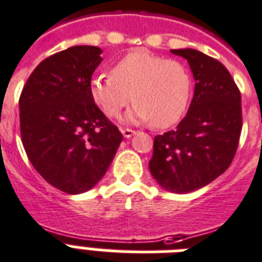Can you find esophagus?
<instances>
[{
  "mask_svg": "<svg viewBox=\"0 0 262 262\" xmlns=\"http://www.w3.org/2000/svg\"><path fill=\"white\" fill-rule=\"evenodd\" d=\"M121 134H123V137L124 138H131L135 134L134 129H129V128H123L121 129Z\"/></svg>",
  "mask_w": 262,
  "mask_h": 262,
  "instance_id": "1",
  "label": "esophagus"
}]
</instances>
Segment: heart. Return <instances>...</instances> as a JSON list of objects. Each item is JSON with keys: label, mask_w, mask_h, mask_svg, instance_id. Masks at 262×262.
<instances>
[{"label": "heart", "mask_w": 262, "mask_h": 262, "mask_svg": "<svg viewBox=\"0 0 262 262\" xmlns=\"http://www.w3.org/2000/svg\"><path fill=\"white\" fill-rule=\"evenodd\" d=\"M90 94L109 117H117L129 101V123H149L168 128L183 117L191 97L187 68L146 50H134L112 67V75H95Z\"/></svg>", "instance_id": "heart-1"}]
</instances>
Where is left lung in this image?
Masks as SVG:
<instances>
[{
  "instance_id": "8db88e82",
  "label": "left lung",
  "mask_w": 262,
  "mask_h": 262,
  "mask_svg": "<svg viewBox=\"0 0 262 262\" xmlns=\"http://www.w3.org/2000/svg\"><path fill=\"white\" fill-rule=\"evenodd\" d=\"M187 60L195 80L187 115L154 138L150 173L176 194L195 191L230 167L242 129L241 93L222 62L195 49L171 50Z\"/></svg>"
}]
</instances>
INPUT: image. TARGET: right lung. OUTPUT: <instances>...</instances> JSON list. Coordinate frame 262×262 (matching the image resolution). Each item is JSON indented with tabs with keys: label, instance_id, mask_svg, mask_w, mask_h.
Here are the masks:
<instances>
[{
	"label": "right lung",
	"instance_id": "right-lung-1",
	"mask_svg": "<svg viewBox=\"0 0 262 262\" xmlns=\"http://www.w3.org/2000/svg\"><path fill=\"white\" fill-rule=\"evenodd\" d=\"M97 46H72L45 58L20 95V133L38 173L67 194L102 179L123 135L94 103L90 80L101 64Z\"/></svg>",
	"mask_w": 262,
	"mask_h": 262
}]
</instances>
